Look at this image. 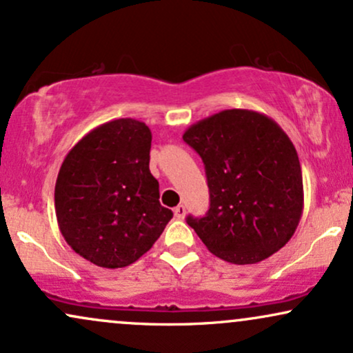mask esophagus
Listing matches in <instances>:
<instances>
[{
  "mask_svg": "<svg viewBox=\"0 0 353 353\" xmlns=\"http://www.w3.org/2000/svg\"><path fill=\"white\" fill-rule=\"evenodd\" d=\"M173 211H175V216H176L178 219H183V218H185V214H186V208H185L183 205H178L176 208L173 210Z\"/></svg>",
  "mask_w": 353,
  "mask_h": 353,
  "instance_id": "esophagus-1",
  "label": "esophagus"
}]
</instances>
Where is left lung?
<instances>
[{
    "mask_svg": "<svg viewBox=\"0 0 353 353\" xmlns=\"http://www.w3.org/2000/svg\"><path fill=\"white\" fill-rule=\"evenodd\" d=\"M183 140L201 157L210 210L186 218L210 252L233 264H256L296 233L304 186L296 147L268 115L228 109L193 123Z\"/></svg>",
    "mask_w": 353,
    "mask_h": 353,
    "instance_id": "left-lung-1",
    "label": "left lung"
}]
</instances>
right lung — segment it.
<instances>
[{"label": "right lung", "mask_w": 353, "mask_h": 353, "mask_svg": "<svg viewBox=\"0 0 353 353\" xmlns=\"http://www.w3.org/2000/svg\"><path fill=\"white\" fill-rule=\"evenodd\" d=\"M152 132L135 119L92 128L70 148L54 190L65 243L99 268L130 266L172 219L150 173Z\"/></svg>", "instance_id": "right-lung-1"}]
</instances>
